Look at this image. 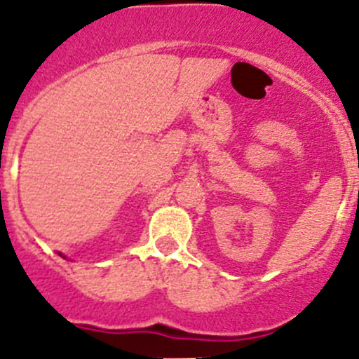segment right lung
<instances>
[{"label": "right lung", "mask_w": 359, "mask_h": 359, "mask_svg": "<svg viewBox=\"0 0 359 359\" xmlns=\"http://www.w3.org/2000/svg\"><path fill=\"white\" fill-rule=\"evenodd\" d=\"M60 255H61V254H60ZM63 257H65V255H63Z\"/></svg>", "instance_id": "1"}]
</instances>
